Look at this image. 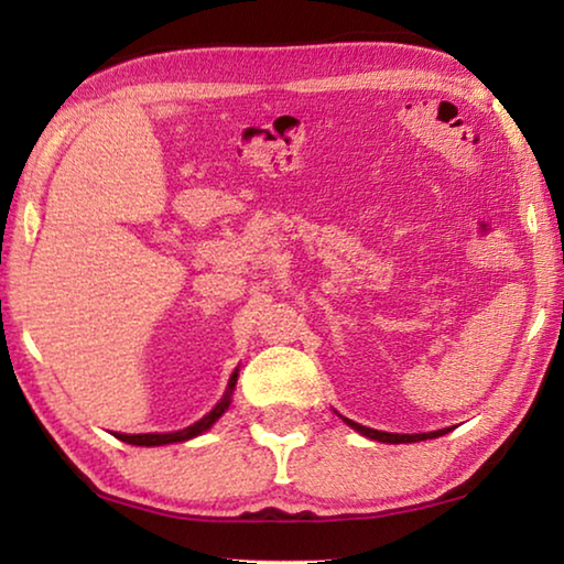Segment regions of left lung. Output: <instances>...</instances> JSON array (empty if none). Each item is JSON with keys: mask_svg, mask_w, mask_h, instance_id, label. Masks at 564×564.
<instances>
[{"mask_svg": "<svg viewBox=\"0 0 564 564\" xmlns=\"http://www.w3.org/2000/svg\"><path fill=\"white\" fill-rule=\"evenodd\" d=\"M346 423L352 427V431H358L360 435L370 437V441H378V443H390V445H398V443H417V441H427V437H441L445 433H451L453 427H443V431H433V433H415V435H400V433H383V431H373V427H366L360 423H352V420L343 417Z\"/></svg>", "mask_w": 564, "mask_h": 564, "instance_id": "left-lung-1", "label": "left lung"}]
</instances>
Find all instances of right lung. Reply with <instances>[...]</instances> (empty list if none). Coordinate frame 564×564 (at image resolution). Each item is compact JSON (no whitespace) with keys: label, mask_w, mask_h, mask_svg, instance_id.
Listing matches in <instances>:
<instances>
[{"label":"right lung","mask_w":564,"mask_h":564,"mask_svg":"<svg viewBox=\"0 0 564 564\" xmlns=\"http://www.w3.org/2000/svg\"><path fill=\"white\" fill-rule=\"evenodd\" d=\"M236 380H238V368L231 373V380H228V388H226V395L221 398V403H216V408L212 413L204 415L202 420H196L194 425L184 427V431H176V433H144V435H123V433H113V437H119L121 443H129V445H147V447H154V445H169V443H184L191 441V437L206 433L208 427H212L218 417H221L228 405H231V393L236 388Z\"/></svg>","instance_id":"obj_1"}]
</instances>
